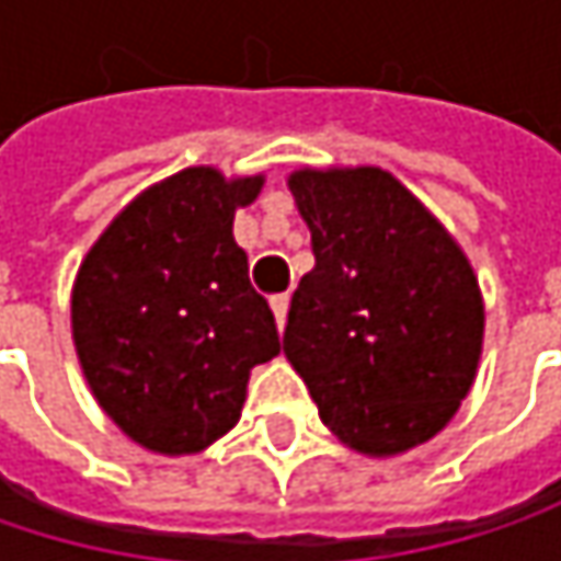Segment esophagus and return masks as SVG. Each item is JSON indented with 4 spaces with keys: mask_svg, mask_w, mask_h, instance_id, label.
<instances>
[{
    "mask_svg": "<svg viewBox=\"0 0 561 561\" xmlns=\"http://www.w3.org/2000/svg\"><path fill=\"white\" fill-rule=\"evenodd\" d=\"M270 305H273V314H276V324H279L282 331L285 328V314H288V295H273Z\"/></svg>",
    "mask_w": 561,
    "mask_h": 561,
    "instance_id": "1",
    "label": "esophagus"
}]
</instances>
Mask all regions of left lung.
<instances>
[{"label":"left lung","mask_w":561,"mask_h":561,"mask_svg":"<svg viewBox=\"0 0 561 561\" xmlns=\"http://www.w3.org/2000/svg\"><path fill=\"white\" fill-rule=\"evenodd\" d=\"M288 191L311 230L282 351L321 422L367 458L435 438L474 387L484 295L445 224L377 165H301Z\"/></svg>","instance_id":"1"}]
</instances>
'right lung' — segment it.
Returning a JSON list of instances; mask_svg holds the SVG:
<instances>
[{"instance_id":"right-lung-1","label":"right lung","mask_w":561,"mask_h":561,"mask_svg":"<svg viewBox=\"0 0 561 561\" xmlns=\"http://www.w3.org/2000/svg\"><path fill=\"white\" fill-rule=\"evenodd\" d=\"M266 174L181 169L136 194L87 250L70 337L100 409L146 451L210 448L243 412L250 370L279 354L233 217Z\"/></svg>"}]
</instances>
